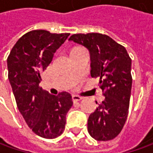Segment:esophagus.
Here are the masks:
<instances>
[{
    "label": "esophagus",
    "instance_id": "obj_1",
    "mask_svg": "<svg viewBox=\"0 0 153 153\" xmlns=\"http://www.w3.org/2000/svg\"><path fill=\"white\" fill-rule=\"evenodd\" d=\"M82 100V98L79 96V95H73L72 96V100H73L74 102H77V101H80Z\"/></svg>",
    "mask_w": 153,
    "mask_h": 153
}]
</instances>
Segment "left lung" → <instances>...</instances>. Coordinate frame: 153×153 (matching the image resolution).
Instances as JSON below:
<instances>
[{
  "mask_svg": "<svg viewBox=\"0 0 153 153\" xmlns=\"http://www.w3.org/2000/svg\"><path fill=\"white\" fill-rule=\"evenodd\" d=\"M69 41L88 49L91 76L100 78L99 87L105 96V100L88 117V131L96 140H111L120 134L128 113L132 88L131 59L126 48L107 35L74 34Z\"/></svg>",
  "mask_w": 153,
  "mask_h": 153,
  "instance_id": "8db88e82",
  "label": "left lung"
}]
</instances>
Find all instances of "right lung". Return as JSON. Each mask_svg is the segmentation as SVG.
Instances as JSON below:
<instances>
[{
  "label": "right lung",
  "mask_w": 153,
  "mask_h": 153,
  "mask_svg": "<svg viewBox=\"0 0 153 153\" xmlns=\"http://www.w3.org/2000/svg\"><path fill=\"white\" fill-rule=\"evenodd\" d=\"M69 36L44 30L29 31L7 57L8 79L19 111L33 132L45 139H54L64 132L65 116L73 105L67 92L53 95L39 85L42 73Z\"/></svg>",
  "instance_id": "right-lung-1"
}]
</instances>
